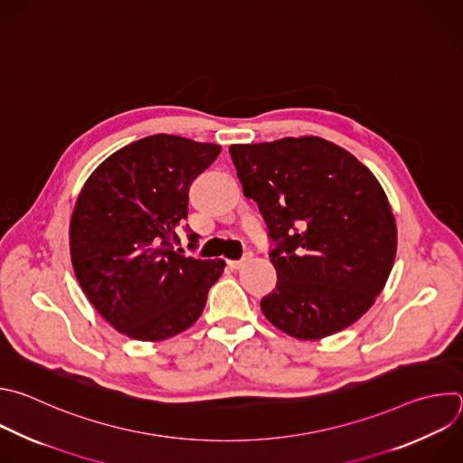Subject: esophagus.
<instances>
[{
  "label": "esophagus",
  "mask_w": 463,
  "mask_h": 463,
  "mask_svg": "<svg viewBox=\"0 0 463 463\" xmlns=\"http://www.w3.org/2000/svg\"><path fill=\"white\" fill-rule=\"evenodd\" d=\"M250 257H251V253H246V255H244L242 259H239V260H228V266H230V268H233V269H237V268H241V266H242Z\"/></svg>",
  "instance_id": "obj_1"
}]
</instances>
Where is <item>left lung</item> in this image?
Here are the masks:
<instances>
[{
    "label": "left lung",
    "mask_w": 463,
    "mask_h": 463,
    "mask_svg": "<svg viewBox=\"0 0 463 463\" xmlns=\"http://www.w3.org/2000/svg\"><path fill=\"white\" fill-rule=\"evenodd\" d=\"M230 155L271 244L277 285L260 299L266 319L307 341L350 326L396 257V222L376 176L317 137L237 144Z\"/></svg>",
    "instance_id": "obj_1"
}]
</instances>
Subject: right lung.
Wrapping results in <instances>:
<instances>
[{"instance_id":"add662e5","label":"right lung","mask_w":463,"mask_h":463,"mask_svg":"<svg viewBox=\"0 0 463 463\" xmlns=\"http://www.w3.org/2000/svg\"><path fill=\"white\" fill-rule=\"evenodd\" d=\"M221 146L175 135L137 140L89 176L71 219L76 279L99 314L138 341H162L203 314L222 259L182 255L199 233L188 219L190 186L219 156Z\"/></svg>"}]
</instances>
